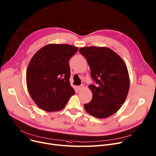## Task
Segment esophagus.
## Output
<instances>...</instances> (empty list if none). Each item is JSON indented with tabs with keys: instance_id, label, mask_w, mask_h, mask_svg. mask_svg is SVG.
<instances>
[{
	"instance_id": "obj_1",
	"label": "esophagus",
	"mask_w": 156,
	"mask_h": 156,
	"mask_svg": "<svg viewBox=\"0 0 156 156\" xmlns=\"http://www.w3.org/2000/svg\"><path fill=\"white\" fill-rule=\"evenodd\" d=\"M83 88H84V85H81L80 86L78 87V90H82L83 89Z\"/></svg>"
}]
</instances>
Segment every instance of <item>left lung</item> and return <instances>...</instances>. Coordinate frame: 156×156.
<instances>
[{"label":"left lung","instance_id":"8db88e82","mask_svg":"<svg viewBox=\"0 0 156 156\" xmlns=\"http://www.w3.org/2000/svg\"><path fill=\"white\" fill-rule=\"evenodd\" d=\"M90 68V85L93 97L84 105L85 110L98 119L107 118L117 112L125 101L129 90L128 69L123 59L105 47H83L79 49Z\"/></svg>","mask_w":156,"mask_h":156}]
</instances>
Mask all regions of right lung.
I'll list each match as a JSON object with an SVG mask.
<instances>
[{"mask_svg":"<svg viewBox=\"0 0 156 156\" xmlns=\"http://www.w3.org/2000/svg\"><path fill=\"white\" fill-rule=\"evenodd\" d=\"M76 46L51 44L41 48L31 58L26 73L27 87L36 105L43 110H61L75 90L69 83V60Z\"/></svg>","mask_w":156,"mask_h":156,"instance_id":"1","label":"right lung"}]
</instances>
